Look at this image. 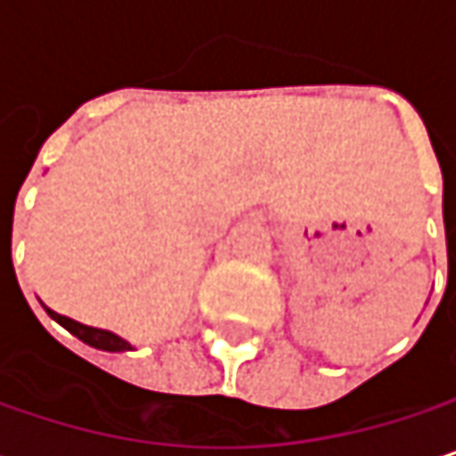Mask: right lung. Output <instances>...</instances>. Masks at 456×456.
I'll use <instances>...</instances> for the list:
<instances>
[{
	"mask_svg": "<svg viewBox=\"0 0 456 456\" xmlns=\"http://www.w3.org/2000/svg\"><path fill=\"white\" fill-rule=\"evenodd\" d=\"M46 312H49V309H46ZM49 317L54 319V322H60V324H62L68 332H73L78 340H84V343H89V346H94V348H102V351H126V348H132L124 338L108 332V330H97V327L81 324V322H76V319H68L62 317V314H54V312H49Z\"/></svg>",
	"mask_w": 456,
	"mask_h": 456,
	"instance_id": "add662e5",
	"label": "right lung"
}]
</instances>
